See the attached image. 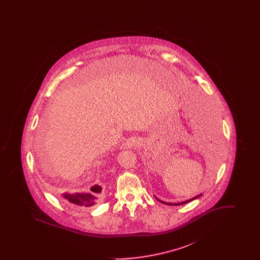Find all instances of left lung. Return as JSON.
<instances>
[{
  "mask_svg": "<svg viewBox=\"0 0 260 260\" xmlns=\"http://www.w3.org/2000/svg\"><path fill=\"white\" fill-rule=\"evenodd\" d=\"M211 114H212V113L210 112V113H209V115H210V116H208V113H207V116L209 117V120L210 117L213 118L212 120H210V122H212V124H210V125H211V124H214V125H215V124H213V117H211V116H212ZM207 123H208V122H207ZM216 125H217V124H216ZM200 196H202V195H199V196H196L195 198L190 199V200H187V201H185V202H182V203H178V204H171V203H165V202H161V201H160V202H161V203H162V204H165V205H170V206H179V205H184V204H187V203H189V202H191V201H193V200H195V199L199 198Z\"/></svg>",
  "mask_w": 260,
  "mask_h": 260,
  "instance_id": "8db88e82",
  "label": "left lung"
}]
</instances>
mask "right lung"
I'll use <instances>...</instances> for the list:
<instances>
[{
    "instance_id": "1",
    "label": "right lung",
    "mask_w": 260,
    "mask_h": 260,
    "mask_svg": "<svg viewBox=\"0 0 260 260\" xmlns=\"http://www.w3.org/2000/svg\"><path fill=\"white\" fill-rule=\"evenodd\" d=\"M101 186L94 185L90 188L89 193L85 194H65L64 198L68 200L70 203L76 206L81 207H91L99 203V199L101 197Z\"/></svg>"
}]
</instances>
